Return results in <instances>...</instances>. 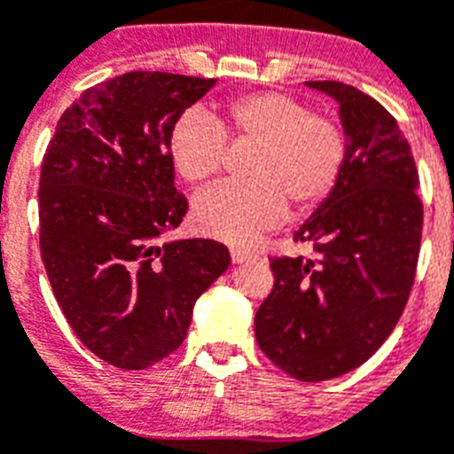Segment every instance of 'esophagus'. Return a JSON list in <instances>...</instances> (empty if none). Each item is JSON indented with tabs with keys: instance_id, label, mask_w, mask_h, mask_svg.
<instances>
[{
	"instance_id": "obj_1",
	"label": "esophagus",
	"mask_w": 454,
	"mask_h": 454,
	"mask_svg": "<svg viewBox=\"0 0 454 454\" xmlns=\"http://www.w3.org/2000/svg\"><path fill=\"white\" fill-rule=\"evenodd\" d=\"M256 254H252L250 250H240V247H231V262L234 263H246L254 262Z\"/></svg>"
}]
</instances>
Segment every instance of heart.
I'll list each match as a JSON object with an SVG mask.
<instances>
[{
	"mask_svg": "<svg viewBox=\"0 0 454 454\" xmlns=\"http://www.w3.org/2000/svg\"><path fill=\"white\" fill-rule=\"evenodd\" d=\"M224 140L254 145L247 184H220L192 204L202 234L227 243H250L286 211L311 208L339 179L346 138L339 124L311 115L307 104L282 92L246 95L204 118L188 114L172 127L168 150L175 170L192 186L211 182L223 168Z\"/></svg>",
	"mask_w": 454,
	"mask_h": 454,
	"instance_id": "heart-1",
	"label": "heart"
}]
</instances>
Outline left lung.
Instances as JSON below:
<instances>
[{"label": "left lung", "mask_w": 454, "mask_h": 454, "mask_svg": "<svg viewBox=\"0 0 454 454\" xmlns=\"http://www.w3.org/2000/svg\"><path fill=\"white\" fill-rule=\"evenodd\" d=\"M307 86L339 104L346 156L330 195L295 231L314 256L272 259L275 286L254 334L277 368L325 382L368 362L403 316L423 204L414 156L387 108L348 83Z\"/></svg>", "instance_id": "left-lung-1"}]
</instances>
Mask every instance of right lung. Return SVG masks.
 Returning a JSON list of instances; mask_svg holds the SVG:
<instances>
[{"mask_svg": "<svg viewBox=\"0 0 454 454\" xmlns=\"http://www.w3.org/2000/svg\"><path fill=\"white\" fill-rule=\"evenodd\" d=\"M215 79L127 72L82 92L56 124L40 168V254L83 346L143 371L182 346L192 307L230 268L211 239L159 240L188 202L168 140Z\"/></svg>", "mask_w": 454, "mask_h": 454, "instance_id": "1", "label": "right lung"}]
</instances>
